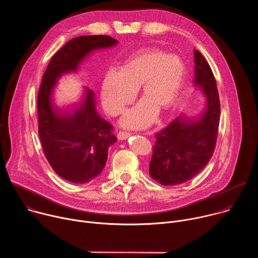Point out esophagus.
Instances as JSON below:
<instances>
[{
  "label": "esophagus",
  "mask_w": 258,
  "mask_h": 258,
  "mask_svg": "<svg viewBox=\"0 0 258 258\" xmlns=\"http://www.w3.org/2000/svg\"><path fill=\"white\" fill-rule=\"evenodd\" d=\"M128 137H131V134H130V133H125V132H119V133L117 134V138H118V140H120V141L126 140Z\"/></svg>",
  "instance_id": "34e87169"
}]
</instances>
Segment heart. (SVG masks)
<instances>
[{"label": "heart", "mask_w": 258, "mask_h": 258, "mask_svg": "<svg viewBox=\"0 0 258 258\" xmlns=\"http://www.w3.org/2000/svg\"><path fill=\"white\" fill-rule=\"evenodd\" d=\"M186 80L181 58L156 48H146L132 55L120 69L110 68L101 84V100L106 111L117 115L131 104L141 89L144 97L123 113L120 124L131 130L150 126L159 109H170L177 101Z\"/></svg>", "instance_id": "b5f03b06"}]
</instances>
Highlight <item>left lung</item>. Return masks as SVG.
<instances>
[{
  "instance_id": "obj_1",
  "label": "left lung",
  "mask_w": 258,
  "mask_h": 258,
  "mask_svg": "<svg viewBox=\"0 0 258 258\" xmlns=\"http://www.w3.org/2000/svg\"><path fill=\"white\" fill-rule=\"evenodd\" d=\"M194 86L205 99L203 112L195 118L179 115L155 135L149 172L164 186H175L197 175L210 160L216 144L220 104L212 70L194 50Z\"/></svg>"
}]
</instances>
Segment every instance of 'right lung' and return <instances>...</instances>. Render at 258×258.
Segmentation results:
<instances>
[{
	"label": "right lung",
	"mask_w": 258,
	"mask_h": 258,
	"mask_svg": "<svg viewBox=\"0 0 258 258\" xmlns=\"http://www.w3.org/2000/svg\"><path fill=\"white\" fill-rule=\"evenodd\" d=\"M117 44L109 35L78 36L53 56L43 76L38 96L39 135L50 165L68 181L86 183L99 176L116 137L113 126L97 112L91 89L85 88L80 104L65 110L55 106L54 88L63 75L77 73L93 52Z\"/></svg>",
	"instance_id": "1"
}]
</instances>
